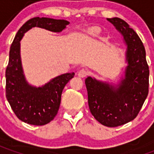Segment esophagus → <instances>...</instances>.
<instances>
[{
    "label": "esophagus",
    "mask_w": 154,
    "mask_h": 154,
    "mask_svg": "<svg viewBox=\"0 0 154 154\" xmlns=\"http://www.w3.org/2000/svg\"><path fill=\"white\" fill-rule=\"evenodd\" d=\"M77 75H78V77H85L87 75V70H85V69H81V70L78 71V72H77Z\"/></svg>",
    "instance_id": "esophagus-1"
}]
</instances>
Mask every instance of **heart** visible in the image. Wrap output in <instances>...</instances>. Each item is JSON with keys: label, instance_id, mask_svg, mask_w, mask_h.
<instances>
[{"label": "heart", "instance_id": "b5f03b06", "mask_svg": "<svg viewBox=\"0 0 154 154\" xmlns=\"http://www.w3.org/2000/svg\"><path fill=\"white\" fill-rule=\"evenodd\" d=\"M87 33H88L90 35L96 36V35H97L99 33H100V29L97 28V27H91V28L87 29Z\"/></svg>", "mask_w": 154, "mask_h": 154}]
</instances>
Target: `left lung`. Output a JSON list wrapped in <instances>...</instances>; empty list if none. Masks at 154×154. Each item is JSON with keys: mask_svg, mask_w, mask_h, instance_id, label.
Returning a JSON list of instances; mask_svg holds the SVG:
<instances>
[{"mask_svg": "<svg viewBox=\"0 0 154 154\" xmlns=\"http://www.w3.org/2000/svg\"><path fill=\"white\" fill-rule=\"evenodd\" d=\"M123 35L126 45L125 76L118 84L87 77L85 80L91 115L107 127H116L138 116L149 94V69L144 46L135 31L121 19L107 18Z\"/></svg>", "mask_w": 154, "mask_h": 154, "instance_id": "1", "label": "left lung"}]
</instances>
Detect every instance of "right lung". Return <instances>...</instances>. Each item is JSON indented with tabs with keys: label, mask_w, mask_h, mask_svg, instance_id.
Segmentation results:
<instances>
[{
	"label": "right lung",
	"mask_w": 154,
	"mask_h": 154,
	"mask_svg": "<svg viewBox=\"0 0 154 154\" xmlns=\"http://www.w3.org/2000/svg\"><path fill=\"white\" fill-rule=\"evenodd\" d=\"M67 25L69 22L65 20L35 17L22 25L12 42L5 71V96L15 116L23 122L44 125L53 120L59 109L64 87L75 73L59 75L42 87L30 85L26 81L22 67L20 40L25 33L34 27L59 33Z\"/></svg>",
	"instance_id": "1"
}]
</instances>
